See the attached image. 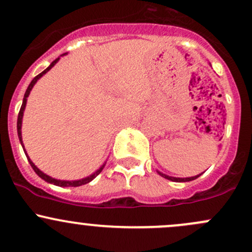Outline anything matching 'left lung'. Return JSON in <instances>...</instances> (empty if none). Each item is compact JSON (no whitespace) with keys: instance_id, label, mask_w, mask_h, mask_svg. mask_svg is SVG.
<instances>
[{"instance_id":"8db88e82","label":"left lung","mask_w":252,"mask_h":252,"mask_svg":"<svg viewBox=\"0 0 252 252\" xmlns=\"http://www.w3.org/2000/svg\"><path fill=\"white\" fill-rule=\"evenodd\" d=\"M158 174L161 175V177H163V178H166V179H168V180H172V181H177V183H185V181H191V180H194V179H197V178L199 177V175H196V177H191V178H173V177H168V175H166V174H162L161 172H158Z\"/></svg>"}]
</instances>
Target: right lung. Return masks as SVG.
I'll list each match as a JSON object with an SVG mask.
<instances>
[{
    "label": "right lung",
    "instance_id": "add662e5",
    "mask_svg": "<svg viewBox=\"0 0 252 252\" xmlns=\"http://www.w3.org/2000/svg\"><path fill=\"white\" fill-rule=\"evenodd\" d=\"M63 55H64V54H63ZM59 59H60V58H58V59H56V60H54L53 62H51V63H50V66L48 67L47 69H44V71H43L42 73H39L38 75H36V77H34L33 79H32V82L30 83V85H29L28 90H26L25 94H24L23 104H21L20 112H19V115H18V124H17V127H18V136H19V139H20V143H21V145H23V148H24V144H23V139H21V120H23V114H24V110H25L26 101H28V97H29V94H30V91L32 90V88H33V85H34V84H36L37 80H38L39 78L42 77L43 74H45V73H47L48 71H49V69L51 68V67H53L54 64H55L56 62L59 61ZM25 154H26V153H25ZM28 159H29L30 164H31V167H32V168H33L34 172H36L37 174H38L39 177L42 178L43 180H45V181H47V183L54 184V185H58V186H63V188H68V186H73V188H77V186H82V185H85V184H88V183H90V181H93V180L94 179V178H96L97 175H98L99 173L102 172V169L104 168V164H103V166H102L101 168H99L98 170H97L96 173H94V174H93V175H90V177L85 178V179H82V180H74V181H64V180H58V179H54V178L49 177V175L44 174V173H43V172H40V170H39L38 168H37L36 166H34V164H33V162H32L31 159H30L29 156H28Z\"/></svg>",
    "mask_w": 252,
    "mask_h": 252
}]
</instances>
